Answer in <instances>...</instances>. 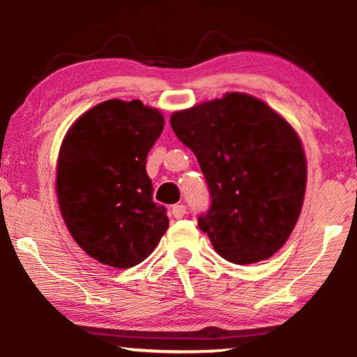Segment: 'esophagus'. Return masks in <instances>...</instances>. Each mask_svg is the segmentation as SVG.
I'll list each match as a JSON object with an SVG mask.
<instances>
[{"label":"esophagus","mask_w":357,"mask_h":357,"mask_svg":"<svg viewBox=\"0 0 357 357\" xmlns=\"http://www.w3.org/2000/svg\"><path fill=\"white\" fill-rule=\"evenodd\" d=\"M171 215H173L176 220H181L183 216L186 215V206H184V204H174V206L171 208Z\"/></svg>","instance_id":"1"}]
</instances>
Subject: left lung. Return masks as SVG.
Returning <instances> with one entry per match:
<instances>
[{"instance_id":"1","label":"left lung","mask_w":357,"mask_h":357,"mask_svg":"<svg viewBox=\"0 0 357 357\" xmlns=\"http://www.w3.org/2000/svg\"><path fill=\"white\" fill-rule=\"evenodd\" d=\"M171 127L198 159L211 206L198 227L231 264L267 260L296 227L305 195L301 139L284 117L247 93L179 110Z\"/></svg>"}]
</instances>
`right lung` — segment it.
Here are the masks:
<instances>
[{
    "mask_svg": "<svg viewBox=\"0 0 357 357\" xmlns=\"http://www.w3.org/2000/svg\"><path fill=\"white\" fill-rule=\"evenodd\" d=\"M165 129L141 100H105L75 121L61 142L56 196L65 225L100 264L130 268L153 253L169 225L153 202L147 153Z\"/></svg>",
    "mask_w": 357,
    "mask_h": 357,
    "instance_id": "right-lung-1",
    "label": "right lung"
}]
</instances>
